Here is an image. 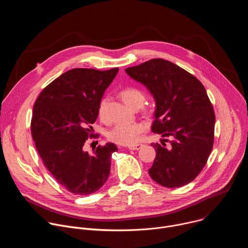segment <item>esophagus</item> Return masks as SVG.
I'll list each match as a JSON object with an SVG mask.
<instances>
[{
    "mask_svg": "<svg viewBox=\"0 0 248 248\" xmlns=\"http://www.w3.org/2000/svg\"><path fill=\"white\" fill-rule=\"evenodd\" d=\"M143 146V144L141 143H137V144H133V145H129L128 146V149L129 150H139L141 147Z\"/></svg>",
    "mask_w": 248,
    "mask_h": 248,
    "instance_id": "1",
    "label": "esophagus"
}]
</instances>
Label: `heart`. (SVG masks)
Returning <instances> with one entry per match:
<instances>
[{
    "label": "heart",
    "instance_id": "obj_1",
    "mask_svg": "<svg viewBox=\"0 0 248 248\" xmlns=\"http://www.w3.org/2000/svg\"><path fill=\"white\" fill-rule=\"evenodd\" d=\"M120 96L124 102L131 109H139L145 101V94L139 88L134 86H128L124 88L120 92ZM108 98L104 97L101 99L98 106V116L100 119H106V110H107ZM145 112H150L149 108H145ZM146 126L143 124H117L107 132V138L119 145H133L136 143L141 133L144 132Z\"/></svg>",
    "mask_w": 248,
    "mask_h": 248
}]
</instances>
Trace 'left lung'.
I'll list each match as a JSON object with an SVG mask.
<instances>
[{
  "mask_svg": "<svg viewBox=\"0 0 248 248\" xmlns=\"http://www.w3.org/2000/svg\"><path fill=\"white\" fill-rule=\"evenodd\" d=\"M126 74L146 85L156 101L154 133L162 141L152 143L156 158L149 174L166 187L191 183L205 167L214 144L215 113L203 84L171 62L152 59L125 68Z\"/></svg>",
  "mask_w": 248,
  "mask_h": 248,
  "instance_id": "1",
  "label": "left lung"
}]
</instances>
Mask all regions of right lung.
I'll list each match as a JSON object with an SVG mask.
<instances>
[{"label":"right lung","mask_w":248,"mask_h":248,"mask_svg":"<svg viewBox=\"0 0 248 248\" xmlns=\"http://www.w3.org/2000/svg\"><path fill=\"white\" fill-rule=\"evenodd\" d=\"M119 68H73L47 85L33 107L31 134L44 166L67 191L88 195L107 182L113 143L83 150L88 138H97L92 124L101 98Z\"/></svg>","instance_id":"1"}]
</instances>
